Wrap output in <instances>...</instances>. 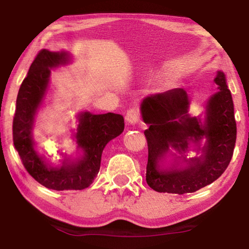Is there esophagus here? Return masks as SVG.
I'll use <instances>...</instances> for the list:
<instances>
[{"instance_id": "esophagus-1", "label": "esophagus", "mask_w": 249, "mask_h": 249, "mask_svg": "<svg viewBox=\"0 0 249 249\" xmlns=\"http://www.w3.org/2000/svg\"><path fill=\"white\" fill-rule=\"evenodd\" d=\"M125 120L129 124H136L140 122V113H138V111L135 107H130L126 112Z\"/></svg>"}]
</instances>
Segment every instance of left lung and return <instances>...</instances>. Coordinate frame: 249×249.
Listing matches in <instances>:
<instances>
[{
    "mask_svg": "<svg viewBox=\"0 0 249 249\" xmlns=\"http://www.w3.org/2000/svg\"><path fill=\"white\" fill-rule=\"evenodd\" d=\"M215 83L220 92L209 101L203 126L196 117L188 116V94L181 88L149 95L142 101V120L149 125L144 132L148 145L146 181L153 190L176 195L196 192L220 178L230 165L237 130L234 104L221 71ZM203 136L207 137V146L202 160H193L184 170L159 169L158 161L170 145L185 150L189 140H198Z\"/></svg>",
    "mask_w": 249,
    "mask_h": 249,
    "instance_id": "left-lung-1",
    "label": "left lung"
}]
</instances>
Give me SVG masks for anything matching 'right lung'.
I'll use <instances>...</instances> for the list:
<instances>
[{
	"mask_svg": "<svg viewBox=\"0 0 249 249\" xmlns=\"http://www.w3.org/2000/svg\"><path fill=\"white\" fill-rule=\"evenodd\" d=\"M66 60L65 53L41 49L37 53L20 84L13 119V142L24 168L37 182L58 191L83 190L89 187L99 174L105 145L124 130V119L120 114L84 113L77 134L78 145L84 154L81 159L53 168L37 155L32 138L34 115L48 86L50 68L65 64Z\"/></svg>",
	"mask_w": 249,
	"mask_h": 249,
	"instance_id": "right-lung-1",
	"label": "right lung"
}]
</instances>
